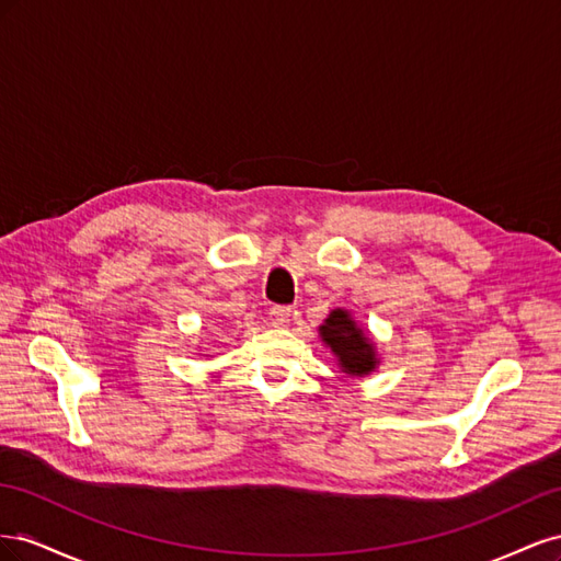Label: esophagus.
I'll return each mask as SVG.
<instances>
[{"label":"esophagus","mask_w":561,"mask_h":561,"mask_svg":"<svg viewBox=\"0 0 561 561\" xmlns=\"http://www.w3.org/2000/svg\"><path fill=\"white\" fill-rule=\"evenodd\" d=\"M268 316H271V322H274V325H287V322H290L293 309L290 307H274L268 311Z\"/></svg>","instance_id":"esophagus-1"}]
</instances>
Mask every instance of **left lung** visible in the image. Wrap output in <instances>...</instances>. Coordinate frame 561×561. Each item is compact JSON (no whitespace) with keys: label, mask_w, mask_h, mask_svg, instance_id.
<instances>
[{"label":"left lung","mask_w":561,"mask_h":561,"mask_svg":"<svg viewBox=\"0 0 561 561\" xmlns=\"http://www.w3.org/2000/svg\"><path fill=\"white\" fill-rule=\"evenodd\" d=\"M322 342H325L339 358V365L344 367L348 375H367L375 369V348H371L369 339L355 322L348 318L346 311L336 309L320 328Z\"/></svg>","instance_id":"left-lung-1"}]
</instances>
